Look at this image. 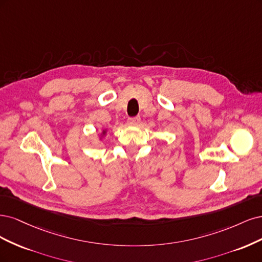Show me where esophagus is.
Segmentation results:
<instances>
[{
	"instance_id": "esophagus-1",
	"label": "esophagus",
	"mask_w": 262,
	"mask_h": 262,
	"mask_svg": "<svg viewBox=\"0 0 262 262\" xmlns=\"http://www.w3.org/2000/svg\"><path fill=\"white\" fill-rule=\"evenodd\" d=\"M127 123H128L129 125L136 126V125H138V124L140 123V117H139V116H136V117H129L128 121H127Z\"/></svg>"
}]
</instances>
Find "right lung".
Returning a JSON list of instances; mask_svg holds the SVG:
<instances>
[{"label": "right lung", "mask_w": 262, "mask_h": 262, "mask_svg": "<svg viewBox=\"0 0 262 262\" xmlns=\"http://www.w3.org/2000/svg\"><path fill=\"white\" fill-rule=\"evenodd\" d=\"M102 134H103V135H104V134H105V130H103V132H102Z\"/></svg>", "instance_id": "1"}]
</instances>
